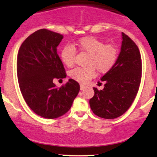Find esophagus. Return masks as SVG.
<instances>
[{
    "mask_svg": "<svg viewBox=\"0 0 157 157\" xmlns=\"http://www.w3.org/2000/svg\"><path fill=\"white\" fill-rule=\"evenodd\" d=\"M86 86H85V85H82V84H80V90H83L84 89H86Z\"/></svg>",
    "mask_w": 157,
    "mask_h": 157,
    "instance_id": "34e87169",
    "label": "esophagus"
}]
</instances>
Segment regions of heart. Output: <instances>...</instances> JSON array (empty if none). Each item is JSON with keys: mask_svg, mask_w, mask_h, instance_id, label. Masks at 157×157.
Segmentation results:
<instances>
[{"mask_svg": "<svg viewBox=\"0 0 157 157\" xmlns=\"http://www.w3.org/2000/svg\"><path fill=\"white\" fill-rule=\"evenodd\" d=\"M75 47L89 55L87 68H76L71 70L70 76L80 82H86L95 75V69L100 73H106L113 67L118 58V50L111 44H105L97 37H84L79 40ZM75 49L66 46L61 52V60L68 67L75 63Z\"/></svg>", "mask_w": 157, "mask_h": 157, "instance_id": "obj_1", "label": "heart"}]
</instances>
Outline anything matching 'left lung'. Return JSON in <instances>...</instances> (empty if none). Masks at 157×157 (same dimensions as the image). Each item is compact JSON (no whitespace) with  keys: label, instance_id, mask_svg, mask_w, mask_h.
<instances>
[{"label":"left lung","instance_id":"1","mask_svg":"<svg viewBox=\"0 0 157 157\" xmlns=\"http://www.w3.org/2000/svg\"><path fill=\"white\" fill-rule=\"evenodd\" d=\"M122 45L113 67L101 77L104 89L94 88L89 104L93 113L104 119L119 117L130 108L138 92L142 76L140 50L134 41L122 32Z\"/></svg>","mask_w":157,"mask_h":157}]
</instances>
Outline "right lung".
<instances>
[{"mask_svg":"<svg viewBox=\"0 0 157 157\" xmlns=\"http://www.w3.org/2000/svg\"><path fill=\"white\" fill-rule=\"evenodd\" d=\"M63 38L62 35L48 29L37 30L23 41L17 54V74L21 94L29 107L46 119L65 114L80 91V85L73 79L60 88L53 82L55 79L66 77L57 52Z\"/></svg>","mask_w":157,"mask_h":157,"instance_id":"1","label":"right lung"}]
</instances>
